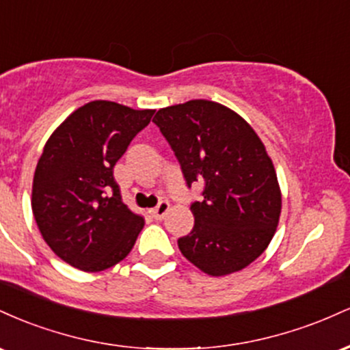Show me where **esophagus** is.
I'll use <instances>...</instances> for the list:
<instances>
[{"label": "esophagus", "mask_w": 350, "mask_h": 350, "mask_svg": "<svg viewBox=\"0 0 350 350\" xmlns=\"http://www.w3.org/2000/svg\"><path fill=\"white\" fill-rule=\"evenodd\" d=\"M167 212H170V202H167V200H161L158 206L152 208L151 214L156 220H161V219H164V215H166Z\"/></svg>", "instance_id": "obj_1"}]
</instances>
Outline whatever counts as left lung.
I'll return each instance as SVG.
<instances>
[{
    "label": "left lung",
    "mask_w": 350,
    "mask_h": 350,
    "mask_svg": "<svg viewBox=\"0 0 350 350\" xmlns=\"http://www.w3.org/2000/svg\"><path fill=\"white\" fill-rule=\"evenodd\" d=\"M152 122L180 164L187 187L202 183L191 204L194 228L178 240L192 265L211 276L243 270L267 250L281 214V191L265 144L239 113L211 100L158 110Z\"/></svg>",
    "instance_id": "obj_1"
}]
</instances>
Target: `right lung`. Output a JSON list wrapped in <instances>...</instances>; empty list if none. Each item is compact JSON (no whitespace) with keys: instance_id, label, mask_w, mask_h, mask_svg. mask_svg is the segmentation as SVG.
I'll return each mask as SVG.
<instances>
[{"instance_id":"right-lung-1","label":"right lung","mask_w":350,"mask_h":350,"mask_svg":"<svg viewBox=\"0 0 350 350\" xmlns=\"http://www.w3.org/2000/svg\"><path fill=\"white\" fill-rule=\"evenodd\" d=\"M152 115L95 100L67 116L47 139L31 206L42 239L74 268L103 271L133 248L144 219L123 204L113 167Z\"/></svg>"}]
</instances>
